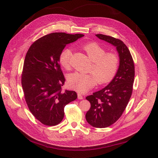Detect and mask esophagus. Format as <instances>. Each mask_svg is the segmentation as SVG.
<instances>
[{
	"label": "esophagus",
	"instance_id": "esophagus-1",
	"mask_svg": "<svg viewBox=\"0 0 158 158\" xmlns=\"http://www.w3.org/2000/svg\"><path fill=\"white\" fill-rule=\"evenodd\" d=\"M77 97H78V98L80 99V100H82V99H83V97L82 96V95L80 93L77 94Z\"/></svg>",
	"mask_w": 158,
	"mask_h": 158
}]
</instances>
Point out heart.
Returning a JSON list of instances; mask_svg holds the SVG:
<instances>
[{"label":"heart","instance_id":"b5f03b06","mask_svg":"<svg viewBox=\"0 0 158 158\" xmlns=\"http://www.w3.org/2000/svg\"><path fill=\"white\" fill-rule=\"evenodd\" d=\"M82 48L92 61L89 70L92 73L74 72L70 75L68 81L71 88L85 93L95 85L96 81L98 85H104L113 79L118 69L119 58L115 53H106V50L96 42L86 43ZM71 56L69 48H64L60 56V63L66 70L70 69Z\"/></svg>","mask_w":158,"mask_h":158}]
</instances>
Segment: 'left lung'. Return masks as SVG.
<instances>
[{
  "label": "left lung",
  "mask_w": 158,
  "mask_h": 158,
  "mask_svg": "<svg viewBox=\"0 0 158 158\" xmlns=\"http://www.w3.org/2000/svg\"><path fill=\"white\" fill-rule=\"evenodd\" d=\"M96 36L117 47L120 57L119 68L110 83L86 97L91 104L86 114L87 122L93 127L104 128L117 122L126 108L133 89L135 64L122 40L102 34Z\"/></svg>",
  "instance_id": "obj_1"
}]
</instances>
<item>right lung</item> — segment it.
Returning a JSON list of instances; mask_svg holds the SVG:
<instances>
[{"mask_svg":"<svg viewBox=\"0 0 158 158\" xmlns=\"http://www.w3.org/2000/svg\"><path fill=\"white\" fill-rule=\"evenodd\" d=\"M83 36L51 33L36 40L26 54L21 77L24 98L33 116L45 126L60 123L64 106L77 98L74 91L62 89L65 79L60 56L66 45Z\"/></svg>","mask_w":158,"mask_h":158,"instance_id":"right-lung-1","label":"right lung"}]
</instances>
